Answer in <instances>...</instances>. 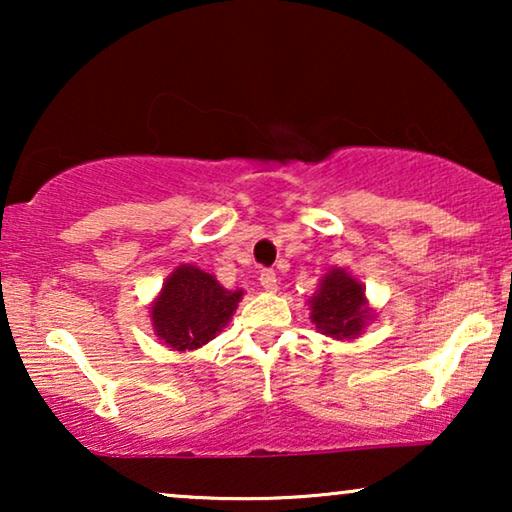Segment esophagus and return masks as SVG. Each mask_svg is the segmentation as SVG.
Returning <instances> with one entry per match:
<instances>
[{
	"instance_id": "obj_1",
	"label": "esophagus",
	"mask_w": 512,
	"mask_h": 512,
	"mask_svg": "<svg viewBox=\"0 0 512 512\" xmlns=\"http://www.w3.org/2000/svg\"><path fill=\"white\" fill-rule=\"evenodd\" d=\"M258 279H261V286H263V289L265 291H277V275H275V270H263L261 272V277H258Z\"/></svg>"
}]
</instances>
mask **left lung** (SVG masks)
<instances>
[{"label": "left lung", "mask_w": 512, "mask_h": 512, "mask_svg": "<svg viewBox=\"0 0 512 512\" xmlns=\"http://www.w3.org/2000/svg\"><path fill=\"white\" fill-rule=\"evenodd\" d=\"M310 310L317 331L338 340L359 338L373 319L363 284L342 268H333L321 277L317 293L310 298Z\"/></svg>", "instance_id": "obj_1"}]
</instances>
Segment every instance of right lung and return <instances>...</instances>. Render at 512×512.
<instances>
[{
  "instance_id": "right-lung-1",
  "label": "right lung",
  "mask_w": 512,
  "mask_h": 512,
  "mask_svg": "<svg viewBox=\"0 0 512 512\" xmlns=\"http://www.w3.org/2000/svg\"><path fill=\"white\" fill-rule=\"evenodd\" d=\"M242 293V289H223L214 275L195 265H179L151 305L153 331L167 347L191 352L221 333Z\"/></svg>"
}]
</instances>
